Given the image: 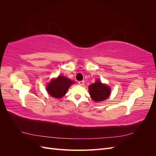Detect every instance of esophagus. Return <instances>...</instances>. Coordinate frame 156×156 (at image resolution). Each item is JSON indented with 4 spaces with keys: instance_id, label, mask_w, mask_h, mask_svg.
<instances>
[{
    "instance_id": "esophagus-1",
    "label": "esophagus",
    "mask_w": 156,
    "mask_h": 156,
    "mask_svg": "<svg viewBox=\"0 0 156 156\" xmlns=\"http://www.w3.org/2000/svg\"><path fill=\"white\" fill-rule=\"evenodd\" d=\"M78 83H79V84H80V85H83L84 84V81H79V82H78Z\"/></svg>"
}]
</instances>
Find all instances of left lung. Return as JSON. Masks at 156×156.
Segmentation results:
<instances>
[{
    "instance_id": "obj_1",
    "label": "left lung",
    "mask_w": 156,
    "mask_h": 156,
    "mask_svg": "<svg viewBox=\"0 0 156 156\" xmlns=\"http://www.w3.org/2000/svg\"><path fill=\"white\" fill-rule=\"evenodd\" d=\"M90 95L94 101H101L109 96L111 89L106 84H102L100 81H96L88 87Z\"/></svg>"
}]
</instances>
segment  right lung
<instances>
[{"label":"right lung","instance_id":"add662e5","mask_svg":"<svg viewBox=\"0 0 156 156\" xmlns=\"http://www.w3.org/2000/svg\"><path fill=\"white\" fill-rule=\"evenodd\" d=\"M73 81L64 76H58L55 79H53L47 86V90L52 97L60 98L67 92Z\"/></svg>","mask_w":156,"mask_h":156}]
</instances>
